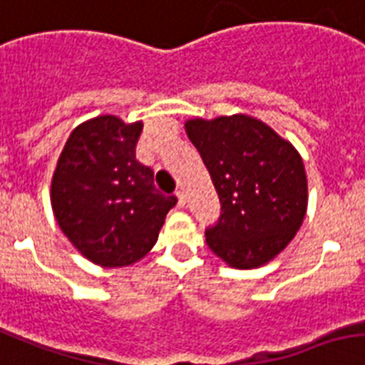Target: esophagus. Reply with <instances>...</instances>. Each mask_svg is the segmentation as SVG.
<instances>
[{"label": "esophagus", "instance_id": "obj_1", "mask_svg": "<svg viewBox=\"0 0 365 365\" xmlns=\"http://www.w3.org/2000/svg\"><path fill=\"white\" fill-rule=\"evenodd\" d=\"M176 197H178V204H180V206H185V202H187V200H185V192L183 191H176Z\"/></svg>", "mask_w": 365, "mask_h": 365}]
</instances>
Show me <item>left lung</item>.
Returning a JSON list of instances; mask_svg holds the SVG:
<instances>
[{
    "mask_svg": "<svg viewBox=\"0 0 365 365\" xmlns=\"http://www.w3.org/2000/svg\"><path fill=\"white\" fill-rule=\"evenodd\" d=\"M185 131L221 202V215L206 229L210 250L234 268H257L274 259L306 217L300 153L266 123L244 114L189 120Z\"/></svg>",
    "mask_w": 365,
    "mask_h": 365,
    "instance_id": "obj_1",
    "label": "left lung"
}]
</instances>
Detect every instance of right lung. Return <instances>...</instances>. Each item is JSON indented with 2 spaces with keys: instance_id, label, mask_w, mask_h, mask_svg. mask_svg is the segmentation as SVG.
Instances as JSON below:
<instances>
[{
  "instance_id": "obj_1",
  "label": "right lung",
  "mask_w": 365,
  "mask_h": 365,
  "mask_svg": "<svg viewBox=\"0 0 365 365\" xmlns=\"http://www.w3.org/2000/svg\"><path fill=\"white\" fill-rule=\"evenodd\" d=\"M142 123L101 115L71 133L52 178V210L80 253L101 266H125L157 242L178 202L153 185V170L136 161Z\"/></svg>"
}]
</instances>
